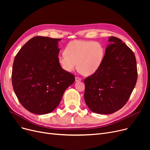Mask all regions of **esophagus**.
<instances>
[{"instance_id":"1","label":"esophagus","mask_w":150,"mask_h":150,"mask_svg":"<svg viewBox=\"0 0 150 150\" xmlns=\"http://www.w3.org/2000/svg\"><path fill=\"white\" fill-rule=\"evenodd\" d=\"M81 78L78 77V76H76V77H75V81H81Z\"/></svg>"}]
</instances>
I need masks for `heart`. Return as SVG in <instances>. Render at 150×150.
Returning a JSON list of instances; mask_svg holds the SVG:
<instances>
[{
	"label": "heart",
	"instance_id": "b5f03b06",
	"mask_svg": "<svg viewBox=\"0 0 150 150\" xmlns=\"http://www.w3.org/2000/svg\"><path fill=\"white\" fill-rule=\"evenodd\" d=\"M103 47L97 42L75 40L66 47L64 53L60 54L58 61L61 68L72 72L77 67L84 75L96 72L100 68L104 57Z\"/></svg>",
	"mask_w": 150,
	"mask_h": 150
}]
</instances>
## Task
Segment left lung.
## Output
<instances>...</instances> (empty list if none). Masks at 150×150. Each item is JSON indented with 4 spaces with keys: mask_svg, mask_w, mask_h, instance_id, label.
Listing matches in <instances>:
<instances>
[{
    "mask_svg": "<svg viewBox=\"0 0 150 150\" xmlns=\"http://www.w3.org/2000/svg\"><path fill=\"white\" fill-rule=\"evenodd\" d=\"M104 58L96 72L84 79V100L91 111L101 114L115 112L127 103L137 80L132 50L114 36L109 38Z\"/></svg>",
    "mask_w": 150,
    "mask_h": 150,
    "instance_id": "8db88e82",
    "label": "left lung"
}]
</instances>
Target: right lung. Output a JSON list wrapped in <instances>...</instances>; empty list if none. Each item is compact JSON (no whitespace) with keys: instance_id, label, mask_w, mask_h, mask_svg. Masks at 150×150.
Listing matches in <instances>:
<instances>
[{"instance_id":"right-lung-1","label":"right lung","mask_w":150,"mask_h":150,"mask_svg":"<svg viewBox=\"0 0 150 150\" xmlns=\"http://www.w3.org/2000/svg\"><path fill=\"white\" fill-rule=\"evenodd\" d=\"M61 39L35 36L25 43L14 58L12 84L23 107L30 112L45 114L59 104L75 76L63 70L58 61Z\"/></svg>"}]
</instances>
